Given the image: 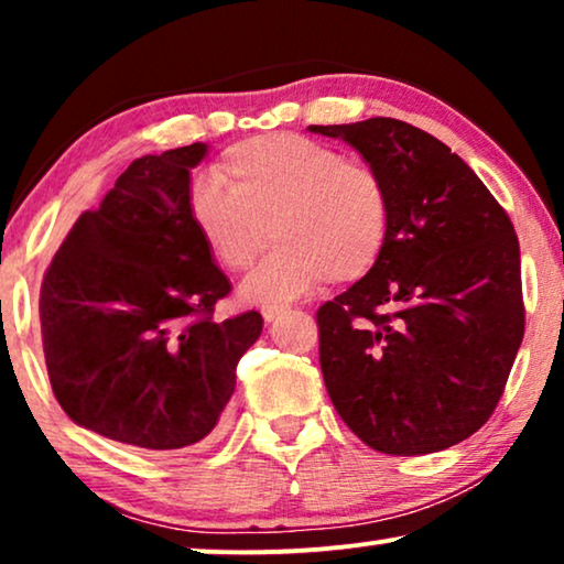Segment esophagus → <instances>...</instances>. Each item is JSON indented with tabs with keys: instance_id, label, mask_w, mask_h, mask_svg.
I'll return each mask as SVG.
<instances>
[{
	"instance_id": "obj_1",
	"label": "esophagus",
	"mask_w": 564,
	"mask_h": 564,
	"mask_svg": "<svg viewBox=\"0 0 564 564\" xmlns=\"http://www.w3.org/2000/svg\"><path fill=\"white\" fill-rule=\"evenodd\" d=\"M284 311H288V307H282V305H264V307H261V315H264L267 323H272V321L280 318Z\"/></svg>"
}]
</instances>
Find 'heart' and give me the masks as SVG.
I'll use <instances>...</instances> for the list:
<instances>
[{
    "label": "heart",
    "mask_w": 564,
    "mask_h": 564,
    "mask_svg": "<svg viewBox=\"0 0 564 564\" xmlns=\"http://www.w3.org/2000/svg\"><path fill=\"white\" fill-rule=\"evenodd\" d=\"M226 189L199 182L189 192V220L215 264L228 274L251 269L243 284L251 303L305 295L323 282L365 280L380 261L390 228V195L382 176L361 161L295 133L257 135L223 153Z\"/></svg>",
    "instance_id": "b5f03b06"
}]
</instances>
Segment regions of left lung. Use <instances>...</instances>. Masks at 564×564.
<instances>
[{"mask_svg":"<svg viewBox=\"0 0 564 564\" xmlns=\"http://www.w3.org/2000/svg\"><path fill=\"white\" fill-rule=\"evenodd\" d=\"M311 130L351 143L390 195L377 267L315 313L330 403L382 454L465 442L496 411L523 338L513 223L426 130L392 118Z\"/></svg>","mask_w":564,"mask_h":564,"instance_id":"left-lung-1","label":"left lung"}]
</instances>
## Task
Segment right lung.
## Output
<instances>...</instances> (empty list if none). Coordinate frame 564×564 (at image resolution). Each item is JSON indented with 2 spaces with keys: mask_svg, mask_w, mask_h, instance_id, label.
<instances>
[{
  "mask_svg": "<svg viewBox=\"0 0 564 564\" xmlns=\"http://www.w3.org/2000/svg\"><path fill=\"white\" fill-rule=\"evenodd\" d=\"M205 151L135 159L79 215L41 284L53 395L74 423L141 449L207 442L264 323L257 311L213 318L230 282L187 210Z\"/></svg>",
  "mask_w": 564,
  "mask_h": 564,
  "instance_id": "add662e5",
  "label": "right lung"
}]
</instances>
